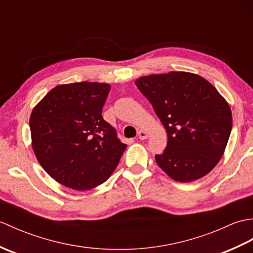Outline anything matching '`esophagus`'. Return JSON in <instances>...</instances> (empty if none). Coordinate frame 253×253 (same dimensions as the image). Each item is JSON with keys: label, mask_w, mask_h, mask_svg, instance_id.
Instances as JSON below:
<instances>
[{"label": "esophagus", "mask_w": 253, "mask_h": 253, "mask_svg": "<svg viewBox=\"0 0 253 253\" xmlns=\"http://www.w3.org/2000/svg\"><path fill=\"white\" fill-rule=\"evenodd\" d=\"M138 138L140 139V140H144V139H147L148 138V133H147V131L146 130H143V129H140L138 131Z\"/></svg>", "instance_id": "esophagus-1"}]
</instances>
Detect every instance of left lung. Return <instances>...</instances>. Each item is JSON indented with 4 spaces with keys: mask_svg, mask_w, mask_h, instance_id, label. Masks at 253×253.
I'll use <instances>...</instances> for the list:
<instances>
[{
    "mask_svg": "<svg viewBox=\"0 0 253 253\" xmlns=\"http://www.w3.org/2000/svg\"><path fill=\"white\" fill-rule=\"evenodd\" d=\"M168 132L155 161L170 178L189 182L219 162L232 131L230 107L215 87L196 74L170 72L137 79Z\"/></svg>",
    "mask_w": 253,
    "mask_h": 253,
    "instance_id": "8db88e82",
    "label": "left lung"
}]
</instances>
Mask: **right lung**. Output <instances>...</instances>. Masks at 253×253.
I'll use <instances>...</instances> for the list:
<instances>
[{"label": "right lung", "mask_w": 253, "mask_h": 253, "mask_svg": "<svg viewBox=\"0 0 253 253\" xmlns=\"http://www.w3.org/2000/svg\"><path fill=\"white\" fill-rule=\"evenodd\" d=\"M111 85L74 83L53 88L32 110V148L53 179L75 190L103 184L126 144L102 117Z\"/></svg>", "instance_id": "add662e5"}]
</instances>
